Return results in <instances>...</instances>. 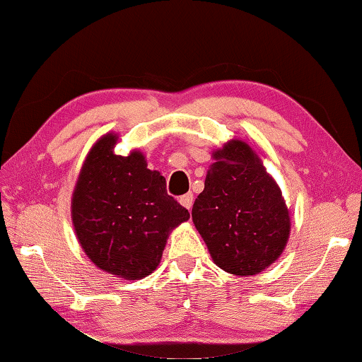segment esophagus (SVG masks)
Instances as JSON below:
<instances>
[{
  "label": "esophagus",
  "instance_id": "obj_1",
  "mask_svg": "<svg viewBox=\"0 0 362 362\" xmlns=\"http://www.w3.org/2000/svg\"><path fill=\"white\" fill-rule=\"evenodd\" d=\"M180 204H181L182 206H185V208H187V210H191L192 204H194V195H192V192H187V194H185V195H181Z\"/></svg>",
  "mask_w": 362,
  "mask_h": 362
}]
</instances>
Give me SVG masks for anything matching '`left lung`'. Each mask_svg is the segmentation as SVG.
<instances>
[{"label":"left lung","mask_w":362,"mask_h":362,"mask_svg":"<svg viewBox=\"0 0 362 362\" xmlns=\"http://www.w3.org/2000/svg\"><path fill=\"white\" fill-rule=\"evenodd\" d=\"M213 157L216 162L192 206L195 229L218 267L233 275H257L288 243L286 204L261 158L242 139H230Z\"/></svg>","instance_id":"1"}]
</instances>
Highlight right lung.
I'll return each instance as SVG.
<instances>
[{
	"instance_id": "obj_1",
	"label": "right lung",
	"mask_w": 362,
	"mask_h": 362,
	"mask_svg": "<svg viewBox=\"0 0 362 362\" xmlns=\"http://www.w3.org/2000/svg\"><path fill=\"white\" fill-rule=\"evenodd\" d=\"M117 135L101 136L88 152L71 199V219L82 250L98 269L141 280L157 269L170 232L191 214L167 194L144 156L114 154Z\"/></svg>"
}]
</instances>
